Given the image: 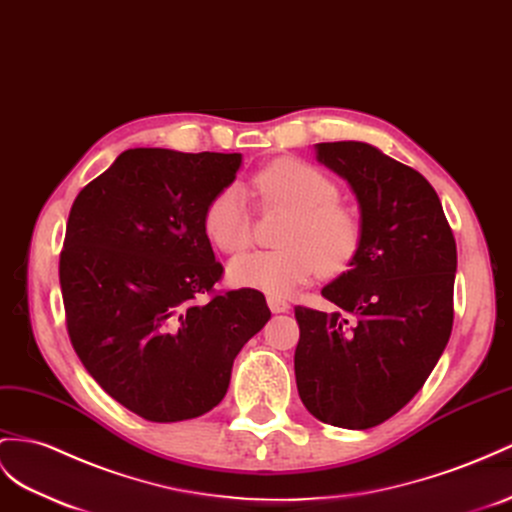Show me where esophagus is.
<instances>
[{
    "label": "esophagus",
    "instance_id": "esophagus-1",
    "mask_svg": "<svg viewBox=\"0 0 512 512\" xmlns=\"http://www.w3.org/2000/svg\"><path fill=\"white\" fill-rule=\"evenodd\" d=\"M268 307L272 313H285L287 309H290V303L283 300L281 296H268Z\"/></svg>",
    "mask_w": 512,
    "mask_h": 512
}]
</instances>
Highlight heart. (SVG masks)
<instances>
[{"instance_id":"1","label":"heart","mask_w":512,"mask_h":512,"mask_svg":"<svg viewBox=\"0 0 512 512\" xmlns=\"http://www.w3.org/2000/svg\"><path fill=\"white\" fill-rule=\"evenodd\" d=\"M261 209H283L281 248L242 255L229 266L231 283L287 296L316 277L344 272L361 246V220L337 201V183L309 162L281 157L251 179ZM203 231L218 251L238 255L253 240V218L238 186L218 190L203 212Z\"/></svg>"}]
</instances>
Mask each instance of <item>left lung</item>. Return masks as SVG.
Instances as JSON below:
<instances>
[{
    "label": "left lung",
    "mask_w": 512,
    "mask_h": 512,
    "mask_svg": "<svg viewBox=\"0 0 512 512\" xmlns=\"http://www.w3.org/2000/svg\"><path fill=\"white\" fill-rule=\"evenodd\" d=\"M361 209V246L322 296L333 313L296 307V387L320 422L365 430L424 387L454 322L456 242L424 175L365 142H320Z\"/></svg>",
    "instance_id": "left-lung-1"
}]
</instances>
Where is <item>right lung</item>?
<instances>
[{"label": "right lung", "mask_w": 512, "mask_h": 512, "mask_svg": "<svg viewBox=\"0 0 512 512\" xmlns=\"http://www.w3.org/2000/svg\"><path fill=\"white\" fill-rule=\"evenodd\" d=\"M240 153L127 149L77 194L60 253L67 331L101 389L149 422L225 398L233 359L270 320L261 292L218 294L203 231Z\"/></svg>", "instance_id": "add662e5"}]
</instances>
